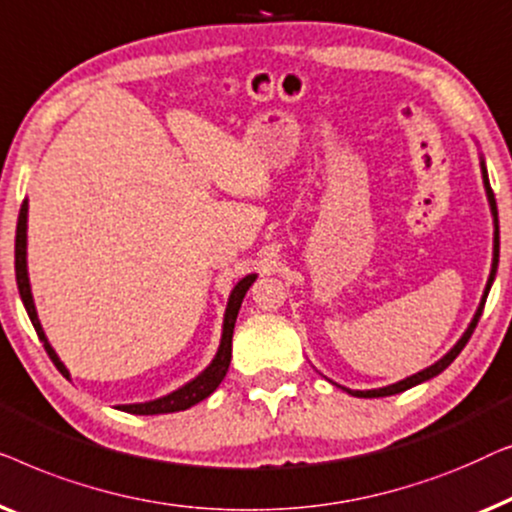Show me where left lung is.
Instances as JSON below:
<instances>
[{"label": "left lung", "mask_w": 512, "mask_h": 512, "mask_svg": "<svg viewBox=\"0 0 512 512\" xmlns=\"http://www.w3.org/2000/svg\"><path fill=\"white\" fill-rule=\"evenodd\" d=\"M480 167H482V183H485L487 199H489V206H492V215H494V262H492V273H489V280H487L485 294H482V301H480L478 311H475V315H473V320H471L469 329L464 331V336L459 338L455 348H452V350L448 352V355H445L443 359H438L436 364H431L429 369H424V371H420V373H415V376H410V378H406V380H401V383H394V385H390V387H380V390H366V392H352V390H348V394H355V397H362V399H376V397H390V394H399V392H403V390H410V387L420 385V383H424V380L434 378V376H438V373H441V371L448 369V366H450L452 362H455V357L459 355V352L464 350V345L469 343V338H471V334H473V329H475V325H478V320H480V315H482V308H485V301H487L489 287H492V280H494V276H496V266H499V213H496V199H494L492 185H489V178H487V169H485V164H480Z\"/></svg>", "instance_id": "obj_1"}]
</instances>
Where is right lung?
<instances>
[{
	"label": "right lung",
	"instance_id": "right-lung-1",
	"mask_svg": "<svg viewBox=\"0 0 512 512\" xmlns=\"http://www.w3.org/2000/svg\"><path fill=\"white\" fill-rule=\"evenodd\" d=\"M27 201H23V206H20V213H18V227H16V283H18V290H20V299H23L25 304V311L30 315L34 329H37V336L39 341L43 343V348H46L48 357L53 359V364L60 369L62 376H69V371L64 369V364L60 362V357L55 355V350L50 348L46 334H43L41 329V322L37 318V308H34V301H32V292H30V278H27ZM255 273L253 276H246L243 280H239V285L232 290V297H229V304H227V313H225V327H222V341H220V348H218V355L211 362V366L192 380V383H187L181 390L167 394V397L162 399H155V401H148V403H129V406H118L120 410H125V413H134V415H160V413H176V410H185L194 406V403L204 401L208 394L215 392V387L222 383V378H225V373L229 369V362H232V336H234V325H236V315H239V308H241V301L246 297L248 287L255 283Z\"/></svg>",
	"mask_w": 512,
	"mask_h": 512
}]
</instances>
